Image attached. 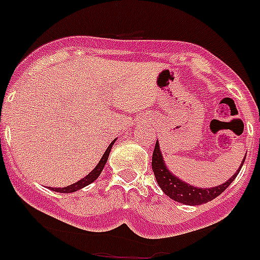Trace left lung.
Masks as SVG:
<instances>
[{
  "instance_id": "left-lung-1",
  "label": "left lung",
  "mask_w": 260,
  "mask_h": 260,
  "mask_svg": "<svg viewBox=\"0 0 260 260\" xmlns=\"http://www.w3.org/2000/svg\"><path fill=\"white\" fill-rule=\"evenodd\" d=\"M245 159L242 161L241 166L244 165ZM241 166L236 174L231 178L230 180H227L225 183H223L222 185H218V187L214 188H196L193 185H189L187 183H184L183 180L178 179L177 177H174L173 174L166 169L165 162H164L162 154L159 152L158 142H156V146H154L153 154H152V170L154 173V177H156L157 183H158L159 188L165 192L166 196H169L170 199H173L174 201L182 202L185 205H201L206 204V202L211 201L215 197H218L219 194L224 192L228 187H230L231 183L235 180V178L237 177L239 171L241 170Z\"/></svg>"
}]
</instances>
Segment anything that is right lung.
I'll return each mask as SVG.
<instances>
[{"instance_id":"1","label":"right lung","mask_w":260,"mask_h":260,"mask_svg":"<svg viewBox=\"0 0 260 260\" xmlns=\"http://www.w3.org/2000/svg\"><path fill=\"white\" fill-rule=\"evenodd\" d=\"M113 142L109 144V147L107 148L106 153L103 154V157H102V159L99 161V164L96 165V168L94 169V170L91 171V173L89 174V175H86V177L83 178V179L78 180L77 183H75V184H71L68 185V187H64V188H51L52 190H55V192H61V193H71V192H76V190L81 189V188L86 187V185H89L90 183H92L94 180H96V178L101 175V173L103 171V168L104 165H106L107 159H108V156H109V152H111V148L112 146H113Z\"/></svg>"}]
</instances>
